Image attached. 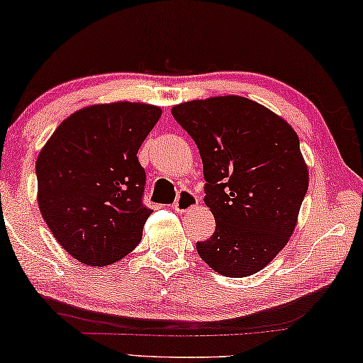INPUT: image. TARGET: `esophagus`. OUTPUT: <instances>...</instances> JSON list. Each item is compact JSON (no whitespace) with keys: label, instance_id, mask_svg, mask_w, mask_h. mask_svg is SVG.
Returning a JSON list of instances; mask_svg holds the SVG:
<instances>
[{"label":"esophagus","instance_id":"1","mask_svg":"<svg viewBox=\"0 0 363 363\" xmlns=\"http://www.w3.org/2000/svg\"><path fill=\"white\" fill-rule=\"evenodd\" d=\"M196 206H198V198H196L195 193H191L190 190H182L177 195L175 203H173V208H175V210L180 211V213L190 211Z\"/></svg>","mask_w":363,"mask_h":363}]
</instances>
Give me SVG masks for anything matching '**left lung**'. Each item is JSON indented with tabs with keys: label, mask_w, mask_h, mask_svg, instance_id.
<instances>
[{
	"label": "left lung",
	"mask_w": 363,
	"mask_h": 363,
	"mask_svg": "<svg viewBox=\"0 0 363 363\" xmlns=\"http://www.w3.org/2000/svg\"><path fill=\"white\" fill-rule=\"evenodd\" d=\"M172 116L200 150L205 203L216 221L210 240L196 242L198 255L218 274H255L287 245L309 186L299 137L240 96L183 102Z\"/></svg>",
	"instance_id": "obj_1"
}]
</instances>
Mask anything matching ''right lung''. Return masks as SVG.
<instances>
[{
	"label": "right lung",
	"instance_id": "right-lung-1",
	"mask_svg": "<svg viewBox=\"0 0 363 363\" xmlns=\"http://www.w3.org/2000/svg\"><path fill=\"white\" fill-rule=\"evenodd\" d=\"M162 111L137 102L81 108L56 128L36 162L38 205L59 245L89 266L135 250L152 210L137 152Z\"/></svg>",
	"mask_w": 363,
	"mask_h": 363
}]
</instances>
